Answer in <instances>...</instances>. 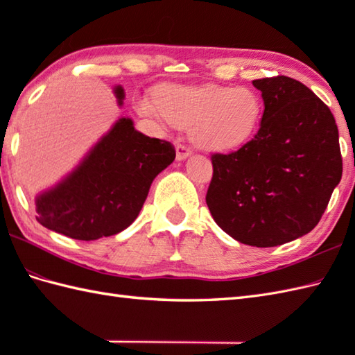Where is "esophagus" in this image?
Wrapping results in <instances>:
<instances>
[{"label":"esophagus","mask_w":355,"mask_h":355,"mask_svg":"<svg viewBox=\"0 0 355 355\" xmlns=\"http://www.w3.org/2000/svg\"><path fill=\"white\" fill-rule=\"evenodd\" d=\"M175 150H177V160L178 162H183L191 155V149L187 148L186 145H182V143H177Z\"/></svg>","instance_id":"obj_1"}]
</instances>
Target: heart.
<instances>
[{
    "label": "heart",
    "instance_id": "heart-1",
    "mask_svg": "<svg viewBox=\"0 0 355 355\" xmlns=\"http://www.w3.org/2000/svg\"><path fill=\"white\" fill-rule=\"evenodd\" d=\"M155 103L166 122L191 128L195 145L212 153L243 146L258 130L263 112L261 96L244 87H168L158 93ZM140 110L155 114V107L148 101L140 103Z\"/></svg>",
    "mask_w": 355,
    "mask_h": 355
}]
</instances>
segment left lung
<instances>
[{
	"label": "left lung",
	"instance_id": "1",
	"mask_svg": "<svg viewBox=\"0 0 355 355\" xmlns=\"http://www.w3.org/2000/svg\"><path fill=\"white\" fill-rule=\"evenodd\" d=\"M262 93L258 134L227 155H212L206 195L215 223L239 243L275 247L311 232L342 178L333 112L302 82L253 80Z\"/></svg>",
	"mask_w": 355,
	"mask_h": 355
}]
</instances>
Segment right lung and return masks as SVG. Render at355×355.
<instances>
[{"label":"right lung","mask_w":355,"mask_h":355,"mask_svg":"<svg viewBox=\"0 0 355 355\" xmlns=\"http://www.w3.org/2000/svg\"><path fill=\"white\" fill-rule=\"evenodd\" d=\"M112 92L122 105L123 87ZM173 160L169 141L141 134L130 117L119 119L69 175L36 195V220L79 241L117 235L139 216L154 178Z\"/></svg>","instance_id":"1"}]
</instances>
